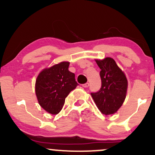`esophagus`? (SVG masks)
Masks as SVG:
<instances>
[{"label":"esophagus","instance_id":"esophagus-1","mask_svg":"<svg viewBox=\"0 0 155 155\" xmlns=\"http://www.w3.org/2000/svg\"><path fill=\"white\" fill-rule=\"evenodd\" d=\"M89 85H90V84H89L88 82H87V83H85V84H82V87H83L86 88V87H88Z\"/></svg>","mask_w":155,"mask_h":155}]
</instances>
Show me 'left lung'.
<instances>
[{
  "label": "left lung",
  "instance_id": "8db88e82",
  "mask_svg": "<svg viewBox=\"0 0 155 155\" xmlns=\"http://www.w3.org/2000/svg\"><path fill=\"white\" fill-rule=\"evenodd\" d=\"M101 68V88L98 92L91 93L99 110L105 115L114 114L123 104L127 95V78L113 58L95 60Z\"/></svg>",
  "mask_w": 155,
  "mask_h": 155
}]
</instances>
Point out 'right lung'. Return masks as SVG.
Wrapping results in <instances>:
<instances>
[{"label":"right lung","mask_w":155,"mask_h":155,"mask_svg":"<svg viewBox=\"0 0 155 155\" xmlns=\"http://www.w3.org/2000/svg\"><path fill=\"white\" fill-rule=\"evenodd\" d=\"M70 63L60 62L43 69L37 76L35 92L39 105L51 114L61 111L68 94L78 85L75 74L68 71Z\"/></svg>","instance_id":"obj_1"}]
</instances>
